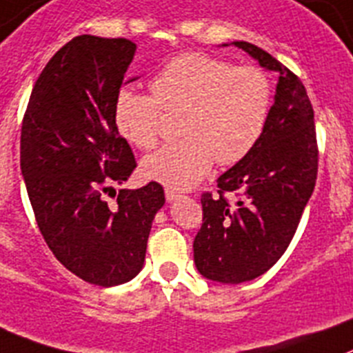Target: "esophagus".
<instances>
[{
	"label": "esophagus",
	"instance_id": "1",
	"mask_svg": "<svg viewBox=\"0 0 353 353\" xmlns=\"http://www.w3.org/2000/svg\"><path fill=\"white\" fill-rule=\"evenodd\" d=\"M164 194H166L168 203H173V201H176L180 197V194L176 192V190H173V189H166V190H164Z\"/></svg>",
	"mask_w": 353,
	"mask_h": 353
}]
</instances>
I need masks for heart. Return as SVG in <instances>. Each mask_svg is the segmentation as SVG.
<instances>
[{
	"label": "heart",
	"mask_w": 353,
	"mask_h": 353,
	"mask_svg": "<svg viewBox=\"0 0 353 353\" xmlns=\"http://www.w3.org/2000/svg\"><path fill=\"white\" fill-rule=\"evenodd\" d=\"M152 97L121 90L114 123L128 143L152 149L161 110L182 112V142L164 145L142 161V173L168 189L187 190L213 166L241 163L260 142L272 109V83L254 65L234 67L204 53H182L150 79Z\"/></svg>",
	"instance_id": "b5f03b06"
}]
</instances>
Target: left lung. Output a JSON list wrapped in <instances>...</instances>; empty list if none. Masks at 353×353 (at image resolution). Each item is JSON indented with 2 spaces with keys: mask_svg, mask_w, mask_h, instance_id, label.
<instances>
[{
  "mask_svg": "<svg viewBox=\"0 0 353 353\" xmlns=\"http://www.w3.org/2000/svg\"><path fill=\"white\" fill-rule=\"evenodd\" d=\"M230 45L279 74L260 142L216 180L218 196L201 197L196 268L210 281L241 284L274 267L290 246L314 192L319 152L314 109L303 83L265 50L246 41ZM225 192L240 197L236 205L224 199Z\"/></svg>",
  "mask_w": 353,
  "mask_h": 353,
  "instance_id": "left-lung-1",
  "label": "left lung"
}]
</instances>
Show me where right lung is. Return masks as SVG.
<instances>
[{
  "instance_id": "right-lung-1",
  "label": "right lung",
  "mask_w": 353,
  "mask_h": 353,
  "mask_svg": "<svg viewBox=\"0 0 353 353\" xmlns=\"http://www.w3.org/2000/svg\"><path fill=\"white\" fill-rule=\"evenodd\" d=\"M137 45L76 36L50 59L32 88L20 135V170L46 244L79 279L102 288L142 270L164 190L157 182L105 194L137 168L114 123V100Z\"/></svg>"
}]
</instances>
